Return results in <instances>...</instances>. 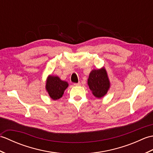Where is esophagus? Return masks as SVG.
Masks as SVG:
<instances>
[{"label":"esophagus","instance_id":"obj_1","mask_svg":"<svg viewBox=\"0 0 153 153\" xmlns=\"http://www.w3.org/2000/svg\"><path fill=\"white\" fill-rule=\"evenodd\" d=\"M80 85H81L80 82H79V83H74V86H79Z\"/></svg>","mask_w":153,"mask_h":153}]
</instances>
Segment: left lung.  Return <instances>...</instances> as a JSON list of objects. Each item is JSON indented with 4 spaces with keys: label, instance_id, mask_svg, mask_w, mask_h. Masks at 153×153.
<instances>
[{
    "label": "left lung",
    "instance_id": "left-lung-1",
    "mask_svg": "<svg viewBox=\"0 0 153 153\" xmlns=\"http://www.w3.org/2000/svg\"><path fill=\"white\" fill-rule=\"evenodd\" d=\"M87 83L93 95L97 98L100 99L105 96L110 86L105 68L93 70L89 74Z\"/></svg>",
    "mask_w": 153,
    "mask_h": 153
}]
</instances>
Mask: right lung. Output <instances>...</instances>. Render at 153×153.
Masks as SVG:
<instances>
[{"label":"right lung","mask_w":153,"mask_h":153,"mask_svg":"<svg viewBox=\"0 0 153 153\" xmlns=\"http://www.w3.org/2000/svg\"><path fill=\"white\" fill-rule=\"evenodd\" d=\"M68 87V82L61 80L58 76H49L47 77L45 88L52 99L58 100L62 97Z\"/></svg>","instance_id":"1"}]
</instances>
